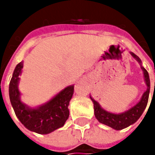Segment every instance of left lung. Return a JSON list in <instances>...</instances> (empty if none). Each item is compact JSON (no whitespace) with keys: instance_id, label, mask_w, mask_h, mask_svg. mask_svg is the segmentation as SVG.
<instances>
[{"instance_id":"obj_1","label":"left lung","mask_w":155,"mask_h":155,"mask_svg":"<svg viewBox=\"0 0 155 155\" xmlns=\"http://www.w3.org/2000/svg\"><path fill=\"white\" fill-rule=\"evenodd\" d=\"M131 55L134 57L138 62L141 63L139 57L136 56L133 52H131ZM141 69H142L143 73H144V78H145L147 89L143 94L140 102L136 105H134L133 108L128 110V111L122 113V114H118V115L110 113V112H108L106 110H103L101 108V106L99 105L97 101H95L94 99H92V97H91V99L92 100L93 104H94L95 116L101 123H104L107 126H110V127H111L112 128H115L116 130H120V129H122V128H125L128 127V126H130L131 124L134 123L140 118L144 110L146 109L147 104V102H148L149 91H150V79H149L148 72L147 71V70L145 68L141 67Z\"/></svg>"}]
</instances>
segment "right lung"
I'll list each match as a JSON object with an SVG mask.
<instances>
[{"instance_id": "obj_1", "label": "right lung", "mask_w": 155, "mask_h": 155, "mask_svg": "<svg viewBox=\"0 0 155 155\" xmlns=\"http://www.w3.org/2000/svg\"><path fill=\"white\" fill-rule=\"evenodd\" d=\"M22 68L23 62L19 63L9 84V97L16 116L26 128L38 134H48L61 128L69 117L68 105L74 92V85L66 87L38 109H29L21 103V93L18 90L19 76Z\"/></svg>"}]
</instances>
